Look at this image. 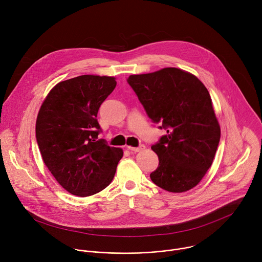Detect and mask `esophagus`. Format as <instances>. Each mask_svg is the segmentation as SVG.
I'll return each instance as SVG.
<instances>
[{
    "instance_id": "34e87169",
    "label": "esophagus",
    "mask_w": 262,
    "mask_h": 262,
    "mask_svg": "<svg viewBox=\"0 0 262 262\" xmlns=\"http://www.w3.org/2000/svg\"><path fill=\"white\" fill-rule=\"evenodd\" d=\"M127 148H128V150H130V151H134V152H140V151L144 150V149H145V145L141 144V145H140V146H138V147H132V146H128Z\"/></svg>"
}]
</instances>
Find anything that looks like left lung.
<instances>
[{
	"label": "left lung",
	"instance_id": "1",
	"mask_svg": "<svg viewBox=\"0 0 262 262\" xmlns=\"http://www.w3.org/2000/svg\"><path fill=\"white\" fill-rule=\"evenodd\" d=\"M127 83L148 117L167 130L151 146L159 157L151 180L172 193L193 189L210 168L221 137L206 87L174 67L129 76Z\"/></svg>",
	"mask_w": 262,
	"mask_h": 262
}]
</instances>
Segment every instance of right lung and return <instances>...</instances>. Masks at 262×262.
<instances>
[{"label": "right lung", "mask_w": 262, "mask_h": 262, "mask_svg": "<svg viewBox=\"0 0 262 262\" xmlns=\"http://www.w3.org/2000/svg\"><path fill=\"white\" fill-rule=\"evenodd\" d=\"M112 77L80 76L57 84L48 94L36 120V140L46 166L72 195H94L113 180L120 148L97 140L100 104L113 92Z\"/></svg>", "instance_id": "1"}]
</instances>
